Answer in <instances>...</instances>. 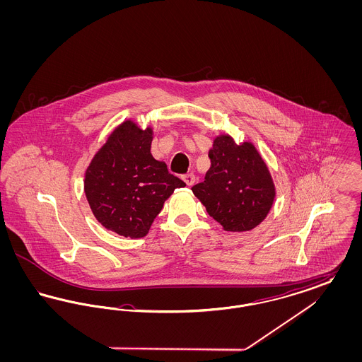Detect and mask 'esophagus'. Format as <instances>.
<instances>
[{
  "label": "esophagus",
  "mask_w": 362,
  "mask_h": 362,
  "mask_svg": "<svg viewBox=\"0 0 362 362\" xmlns=\"http://www.w3.org/2000/svg\"><path fill=\"white\" fill-rule=\"evenodd\" d=\"M183 180L186 182L187 186H192L195 183V175L194 173H187L183 176Z\"/></svg>",
  "instance_id": "34e87169"
}]
</instances>
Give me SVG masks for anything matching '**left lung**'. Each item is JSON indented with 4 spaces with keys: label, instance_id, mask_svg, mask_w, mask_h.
I'll list each match as a JSON object with an SVG mask.
<instances>
[{
    "label": "left lung",
    "instance_id": "obj_1",
    "mask_svg": "<svg viewBox=\"0 0 362 362\" xmlns=\"http://www.w3.org/2000/svg\"><path fill=\"white\" fill-rule=\"evenodd\" d=\"M205 180L192 187L210 217L228 232H247L270 213L276 186L264 160L250 141L236 144L229 134L214 138Z\"/></svg>",
    "mask_w": 362,
    "mask_h": 362
}]
</instances>
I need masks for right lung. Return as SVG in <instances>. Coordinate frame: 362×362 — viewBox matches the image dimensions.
Listing matches in <instances>:
<instances>
[{"label": "right lung", "mask_w": 362, "mask_h": 362, "mask_svg": "<svg viewBox=\"0 0 362 362\" xmlns=\"http://www.w3.org/2000/svg\"><path fill=\"white\" fill-rule=\"evenodd\" d=\"M153 130L122 122L90 160L84 191L96 220L124 238L148 235L173 189L186 183L151 153Z\"/></svg>", "instance_id": "right-lung-1"}]
</instances>
